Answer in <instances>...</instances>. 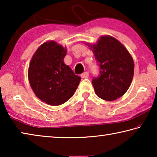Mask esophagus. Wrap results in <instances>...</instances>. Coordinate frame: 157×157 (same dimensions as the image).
<instances>
[{
    "instance_id": "1",
    "label": "esophagus",
    "mask_w": 157,
    "mask_h": 157,
    "mask_svg": "<svg viewBox=\"0 0 157 157\" xmlns=\"http://www.w3.org/2000/svg\"><path fill=\"white\" fill-rule=\"evenodd\" d=\"M89 73L88 72H84V73H82L81 75V78H87L89 77Z\"/></svg>"
}]
</instances>
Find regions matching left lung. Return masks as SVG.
<instances>
[{
    "mask_svg": "<svg viewBox=\"0 0 157 157\" xmlns=\"http://www.w3.org/2000/svg\"><path fill=\"white\" fill-rule=\"evenodd\" d=\"M100 66V76L92 80L95 94L101 99L113 101L125 94L132 82L134 63L121 42L109 35L100 37L96 44L85 43Z\"/></svg>",
    "mask_w": 157,
    "mask_h": 157,
    "instance_id": "8db88e82",
    "label": "left lung"
}]
</instances>
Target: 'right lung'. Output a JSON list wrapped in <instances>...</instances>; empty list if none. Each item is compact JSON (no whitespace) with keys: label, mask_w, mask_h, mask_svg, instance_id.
Masks as SVG:
<instances>
[{"label":"right lung","mask_w":157,"mask_h":157,"mask_svg":"<svg viewBox=\"0 0 157 157\" xmlns=\"http://www.w3.org/2000/svg\"><path fill=\"white\" fill-rule=\"evenodd\" d=\"M67 49L55 41L42 44L32 57L28 80L36 96L51 106L62 105L74 95L81 78L63 59Z\"/></svg>","instance_id":"1"}]
</instances>
